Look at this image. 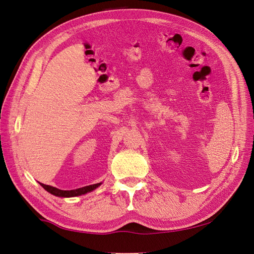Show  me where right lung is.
<instances>
[{"instance_id": "1", "label": "right lung", "mask_w": 254, "mask_h": 254, "mask_svg": "<svg viewBox=\"0 0 254 254\" xmlns=\"http://www.w3.org/2000/svg\"><path fill=\"white\" fill-rule=\"evenodd\" d=\"M100 185L101 184H96V185H93V186H87V187L79 188V189H76V190H59V189L54 188V187L40 184V186H42L47 191H49L50 194H52V195L57 196V197H76V196L83 195V194H86V192H88L90 190L97 189Z\"/></svg>"}]
</instances>
